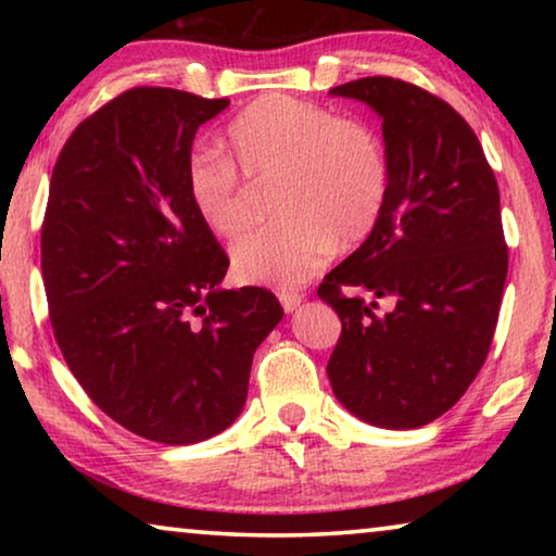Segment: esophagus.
Segmentation results:
<instances>
[{"label":"esophagus","mask_w":556,"mask_h":556,"mask_svg":"<svg viewBox=\"0 0 556 556\" xmlns=\"http://www.w3.org/2000/svg\"><path fill=\"white\" fill-rule=\"evenodd\" d=\"M278 299H280V306H283L286 311H293L301 306L303 293L301 291H278Z\"/></svg>","instance_id":"esophagus-1"}]
</instances>
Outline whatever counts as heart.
<instances>
[{"mask_svg":"<svg viewBox=\"0 0 556 556\" xmlns=\"http://www.w3.org/2000/svg\"><path fill=\"white\" fill-rule=\"evenodd\" d=\"M225 139L230 156L197 149L187 159V194L202 225L217 238L245 230L238 169L255 185L276 179L273 215H280L232 248L240 283L291 291L324 268L337 240L362 242L382 217L392 166L384 139L367 121L265 96L230 121Z\"/></svg>","mask_w":556,"mask_h":556,"instance_id":"obj_1","label":"heart"}]
</instances>
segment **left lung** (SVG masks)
I'll return each mask as SVG.
<instances>
[{"mask_svg":"<svg viewBox=\"0 0 556 556\" xmlns=\"http://www.w3.org/2000/svg\"><path fill=\"white\" fill-rule=\"evenodd\" d=\"M331 93L382 116L392 185L375 230L316 291L341 318L326 371L362 420L422 428L489 356L508 273L498 185L468 121L430 90L371 75Z\"/></svg>","mask_w":556,"mask_h":556,"instance_id":"1","label":"left lung"}]
</instances>
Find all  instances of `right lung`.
<instances>
[{"label": "right lung", "instance_id": "obj_1", "mask_svg": "<svg viewBox=\"0 0 556 556\" xmlns=\"http://www.w3.org/2000/svg\"><path fill=\"white\" fill-rule=\"evenodd\" d=\"M227 98L139 86L78 124L42 219L52 333L111 420L166 445L223 432L283 308L265 288L219 291L230 257L187 194L197 128Z\"/></svg>", "mask_w": 556, "mask_h": 556}]
</instances>
